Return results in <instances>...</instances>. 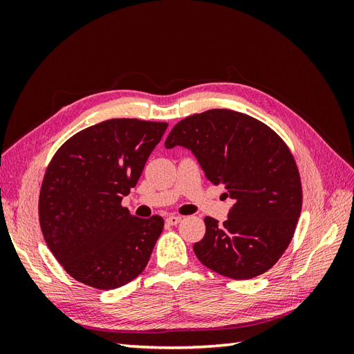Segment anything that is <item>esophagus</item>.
<instances>
[{"label":"esophagus","instance_id":"obj_1","mask_svg":"<svg viewBox=\"0 0 354 354\" xmlns=\"http://www.w3.org/2000/svg\"><path fill=\"white\" fill-rule=\"evenodd\" d=\"M165 221L168 224H171V226H176V224H178L181 221V217L180 216H168Z\"/></svg>","mask_w":354,"mask_h":354}]
</instances>
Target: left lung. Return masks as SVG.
I'll list each match as a JSON object with an SVG mask.
<instances>
[{
    "label": "left lung",
    "instance_id": "left-lung-1",
    "mask_svg": "<svg viewBox=\"0 0 354 354\" xmlns=\"http://www.w3.org/2000/svg\"><path fill=\"white\" fill-rule=\"evenodd\" d=\"M176 146L192 151L205 177L234 201L223 224L205 217V236L194 245L199 261L236 281L269 270L291 242L303 203L285 142L250 115L211 109L176 124L165 147Z\"/></svg>",
    "mask_w": 354,
    "mask_h": 354
}]
</instances>
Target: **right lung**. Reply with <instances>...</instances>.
Instances as JSON below:
<instances>
[{"label":"right lung","mask_w":354,"mask_h":354,"mask_svg":"<svg viewBox=\"0 0 354 354\" xmlns=\"http://www.w3.org/2000/svg\"><path fill=\"white\" fill-rule=\"evenodd\" d=\"M168 124L108 120L72 136L47 167L39 224L47 246L73 279L120 288L140 274L164 229L121 205Z\"/></svg>","instance_id":"obj_1"}]
</instances>
